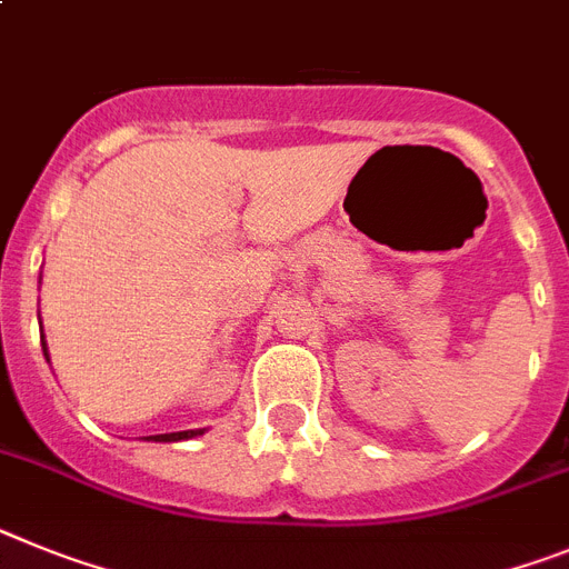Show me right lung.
<instances>
[{"instance_id":"1","label":"right lung","mask_w":569,"mask_h":569,"mask_svg":"<svg viewBox=\"0 0 569 569\" xmlns=\"http://www.w3.org/2000/svg\"><path fill=\"white\" fill-rule=\"evenodd\" d=\"M42 352L48 358V343H42ZM206 429H186V432H166V435H148L146 441H160V443H174V441H189V438H197Z\"/></svg>"}]
</instances>
